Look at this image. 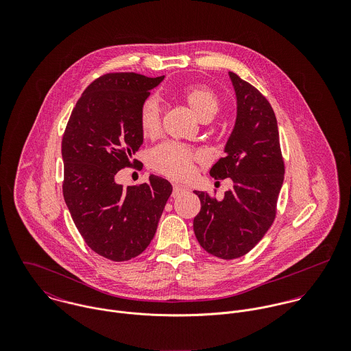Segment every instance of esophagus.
<instances>
[{"mask_svg":"<svg viewBox=\"0 0 351 351\" xmlns=\"http://www.w3.org/2000/svg\"><path fill=\"white\" fill-rule=\"evenodd\" d=\"M184 192H185V188H184V186H181V185H174V186H173V196H174V197L182 195Z\"/></svg>","mask_w":351,"mask_h":351,"instance_id":"34e87169","label":"esophagus"}]
</instances>
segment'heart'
Segmentation results:
<instances>
[{"label": "heart", "instance_id": "heart-1", "mask_svg": "<svg viewBox=\"0 0 351 351\" xmlns=\"http://www.w3.org/2000/svg\"><path fill=\"white\" fill-rule=\"evenodd\" d=\"M180 96L189 105L199 120L213 117L219 108L216 93L206 85L193 84L182 88ZM139 128L146 138H154L160 130V108L155 97H147L141 104L138 113ZM202 160V155L197 151L185 147L174 142H166L151 151V167L173 180L189 178L196 167V163Z\"/></svg>", "mask_w": 351, "mask_h": 351}]
</instances>
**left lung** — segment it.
<instances>
[{"mask_svg":"<svg viewBox=\"0 0 351 351\" xmlns=\"http://www.w3.org/2000/svg\"><path fill=\"white\" fill-rule=\"evenodd\" d=\"M228 74L237 95V120L226 156L209 174L216 180L231 178L234 186L223 200L196 191L201 209L193 220L201 247L221 259L247 254L267 232L285 173L271 105L249 82L232 71Z\"/></svg>","mask_w":351,"mask_h":351,"instance_id":"8db88e82","label":"left lung"}]
</instances>
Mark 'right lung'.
<instances>
[{"label":"right lung","instance_id":"obj_1","mask_svg":"<svg viewBox=\"0 0 351 351\" xmlns=\"http://www.w3.org/2000/svg\"><path fill=\"white\" fill-rule=\"evenodd\" d=\"M165 77L109 73L77 101L62 139L63 197L86 245L123 262L150 245L173 186L151 174L136 186L116 184V173L136 166L143 143L138 113Z\"/></svg>","mask_w":351,"mask_h":351}]
</instances>
